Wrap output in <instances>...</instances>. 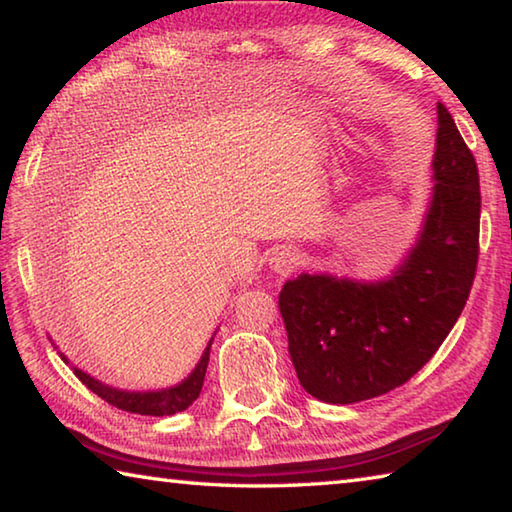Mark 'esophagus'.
I'll use <instances>...</instances> for the list:
<instances>
[{"label":"esophagus","mask_w":512,"mask_h":512,"mask_svg":"<svg viewBox=\"0 0 512 512\" xmlns=\"http://www.w3.org/2000/svg\"><path fill=\"white\" fill-rule=\"evenodd\" d=\"M298 264H300V255L296 253V248L291 246H277L271 250V255H268V266H271V271L282 277H287L296 271Z\"/></svg>","instance_id":"esophagus-1"}]
</instances>
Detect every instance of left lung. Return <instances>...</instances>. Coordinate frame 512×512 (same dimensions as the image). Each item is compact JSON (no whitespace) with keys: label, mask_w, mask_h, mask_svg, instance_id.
<instances>
[{"label":"left lung","mask_w":512,"mask_h":512,"mask_svg":"<svg viewBox=\"0 0 512 512\" xmlns=\"http://www.w3.org/2000/svg\"><path fill=\"white\" fill-rule=\"evenodd\" d=\"M431 196L415 244L379 280L300 273L284 282L280 314L302 388L354 404L402 386L452 332L479 259L481 192L474 155L443 103Z\"/></svg>","instance_id":"obj_1"}]
</instances>
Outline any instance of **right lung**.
<instances>
[{"label": "right lung", "mask_w": 512, "mask_h": 512, "mask_svg": "<svg viewBox=\"0 0 512 512\" xmlns=\"http://www.w3.org/2000/svg\"><path fill=\"white\" fill-rule=\"evenodd\" d=\"M212 341H214V336L210 339V343L205 345V350L201 354V359H198V363L194 366V370L189 372L183 381H178V384L167 386V388H155V391H126V388H115L110 384H103L101 379L88 375V372L81 370L79 366H74V363L69 361L63 352H58V354H60V359L67 363V366H72L74 375L79 377L92 393H97L101 400H106L108 404L117 406V409L140 413V415H173L178 411H185L187 406L194 404L196 397L201 395L207 361H210ZM56 350H58V345H56Z\"/></svg>", "instance_id": "add662e5"}]
</instances>
